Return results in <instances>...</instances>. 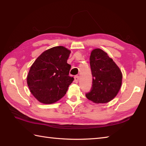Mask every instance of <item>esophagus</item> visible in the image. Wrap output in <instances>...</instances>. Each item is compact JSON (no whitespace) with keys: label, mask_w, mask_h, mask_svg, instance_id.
<instances>
[{"label":"esophagus","mask_w":146,"mask_h":146,"mask_svg":"<svg viewBox=\"0 0 146 146\" xmlns=\"http://www.w3.org/2000/svg\"><path fill=\"white\" fill-rule=\"evenodd\" d=\"M79 78H80V77H79L78 75H76V76H75V81L76 83H78V82L79 79H80Z\"/></svg>","instance_id":"34e87169"}]
</instances>
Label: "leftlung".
<instances>
[{"mask_svg": "<svg viewBox=\"0 0 146 146\" xmlns=\"http://www.w3.org/2000/svg\"><path fill=\"white\" fill-rule=\"evenodd\" d=\"M90 64L93 82L91 90L86 93V97L96 104L107 103L119 92L122 85V72L107 52L99 48L92 51Z\"/></svg>", "mask_w": 146, "mask_h": 146, "instance_id": "8db88e82", "label": "left lung"}]
</instances>
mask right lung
Segmentation results:
<instances>
[{
  "label": "right lung",
  "mask_w": 146,
  "mask_h": 146,
  "mask_svg": "<svg viewBox=\"0 0 146 146\" xmlns=\"http://www.w3.org/2000/svg\"><path fill=\"white\" fill-rule=\"evenodd\" d=\"M71 51L55 46L44 51L31 66L27 76L30 92L42 104H51L63 97L74 80L69 76L67 60Z\"/></svg>",
  "instance_id": "obj_1"
}]
</instances>
